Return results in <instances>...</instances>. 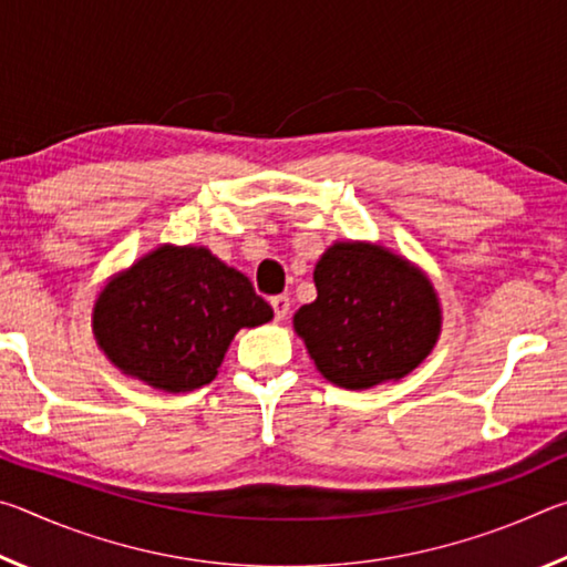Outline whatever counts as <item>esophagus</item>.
Instances as JSON below:
<instances>
[{"label":"esophagus","mask_w":567,"mask_h":567,"mask_svg":"<svg viewBox=\"0 0 567 567\" xmlns=\"http://www.w3.org/2000/svg\"><path fill=\"white\" fill-rule=\"evenodd\" d=\"M270 305L275 310V320H285L287 312H290V297H287V295L270 297Z\"/></svg>","instance_id":"34e87169"}]
</instances>
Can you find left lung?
I'll return each mask as SVG.
<instances>
[{
  "mask_svg": "<svg viewBox=\"0 0 567 567\" xmlns=\"http://www.w3.org/2000/svg\"><path fill=\"white\" fill-rule=\"evenodd\" d=\"M318 300L295 315V330L322 378L364 390L405 378L440 332V305L425 275L388 249L338 243L315 267Z\"/></svg>",
  "mask_w": 567,
  "mask_h": 567,
  "instance_id": "obj_1",
  "label": "left lung"
}]
</instances>
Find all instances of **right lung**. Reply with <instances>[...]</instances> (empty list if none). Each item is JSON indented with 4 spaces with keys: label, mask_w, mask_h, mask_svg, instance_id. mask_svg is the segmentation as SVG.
<instances>
[{
    "label": "right lung",
    "mask_w": 567,
    "mask_h": 567,
    "mask_svg": "<svg viewBox=\"0 0 567 567\" xmlns=\"http://www.w3.org/2000/svg\"><path fill=\"white\" fill-rule=\"evenodd\" d=\"M272 320L252 282L205 247H157L114 277L94 334L124 375L187 392L213 382L239 328Z\"/></svg>",
    "instance_id": "right-lung-1"
}]
</instances>
